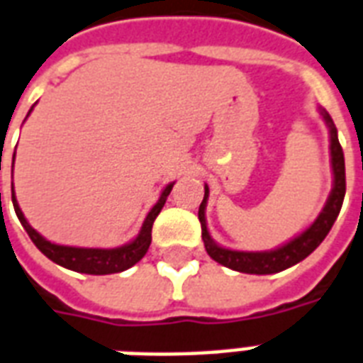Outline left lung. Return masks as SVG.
I'll use <instances>...</instances> for the list:
<instances>
[{"label": "left lung", "instance_id": "8db88e82", "mask_svg": "<svg viewBox=\"0 0 363 363\" xmlns=\"http://www.w3.org/2000/svg\"><path fill=\"white\" fill-rule=\"evenodd\" d=\"M318 110H320V116L329 129V154H331V169H333V188H331V194H329L322 213L318 215L316 220L306 230L301 232L298 236H295L280 247L270 249V251H234V249L220 247L218 243H215V240L207 230L206 207L207 198H209V188L206 184V194H203V201H201L200 211H198V218L201 223V240L206 245L207 255L211 257L213 261H217L218 264L226 268H232L236 272L276 274L306 259L325 240L331 226L339 217V211H341L345 192H347V179H345V154H342V148L339 145L335 123L331 120V116L325 112V108H318Z\"/></svg>", "mask_w": 363, "mask_h": 363}]
</instances>
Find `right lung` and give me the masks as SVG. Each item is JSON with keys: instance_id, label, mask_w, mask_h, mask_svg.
I'll return each instance as SVG.
<instances>
[{"instance_id": "obj_1", "label": "right lung", "mask_w": 363, "mask_h": 363, "mask_svg": "<svg viewBox=\"0 0 363 363\" xmlns=\"http://www.w3.org/2000/svg\"><path fill=\"white\" fill-rule=\"evenodd\" d=\"M32 112V108H30ZM28 112V114H30ZM15 162V160H13ZM175 182H171L167 186L163 188L160 200L156 201V206L152 207L150 213L146 215L145 223L140 226V232L138 236L133 240V242L121 245V247L114 249H99V247H70V245H59V243H52L49 240L41 236L40 232L34 230L30 223L24 217V213L21 211L18 207V201H16L15 188H13V182H11V196H13V207H15V213L21 225L24 226V230L28 232L30 240L35 243V247L40 249L41 253L51 259L52 262H57L60 267L68 268V270H74V272L82 274H93V276H102V274H116L123 272L127 268H131L133 264H137L143 257L146 255V251L150 247L152 243V225L154 220L162 211V207L165 206V200L169 196L171 188H173ZM1 196V194H0Z\"/></svg>"}]
</instances>
